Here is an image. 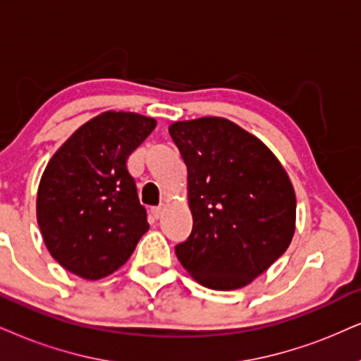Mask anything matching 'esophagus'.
Returning <instances> with one entry per match:
<instances>
[{
  "label": "esophagus",
  "mask_w": 361,
  "mask_h": 361,
  "mask_svg": "<svg viewBox=\"0 0 361 361\" xmlns=\"http://www.w3.org/2000/svg\"><path fill=\"white\" fill-rule=\"evenodd\" d=\"M163 212H165V208H163V207H157V208H153V209H152V214H153V216L157 218V220H158V218H161Z\"/></svg>",
  "instance_id": "34e87169"
}]
</instances>
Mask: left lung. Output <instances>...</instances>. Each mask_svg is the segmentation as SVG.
Masks as SVG:
<instances>
[{
    "label": "left lung",
    "mask_w": 361,
    "mask_h": 361,
    "mask_svg": "<svg viewBox=\"0 0 361 361\" xmlns=\"http://www.w3.org/2000/svg\"><path fill=\"white\" fill-rule=\"evenodd\" d=\"M188 168L193 230L175 246L200 285L238 290L286 252L296 196L288 173L257 136L218 116L168 128Z\"/></svg>",
    "instance_id": "obj_1"
}]
</instances>
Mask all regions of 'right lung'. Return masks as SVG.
Segmentation results:
<instances>
[{
	"label": "right lung",
	"instance_id": "obj_1",
	"mask_svg": "<svg viewBox=\"0 0 361 361\" xmlns=\"http://www.w3.org/2000/svg\"><path fill=\"white\" fill-rule=\"evenodd\" d=\"M154 126V118L138 113L104 111L80 126L44 168L36 218L49 255L73 275H111L148 231L126 159Z\"/></svg>",
	"mask_w": 361,
	"mask_h": 361
}]
</instances>
